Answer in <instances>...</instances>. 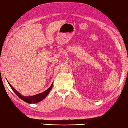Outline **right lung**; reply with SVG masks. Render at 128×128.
<instances>
[{
	"mask_svg": "<svg viewBox=\"0 0 128 128\" xmlns=\"http://www.w3.org/2000/svg\"><path fill=\"white\" fill-rule=\"evenodd\" d=\"M8 84H9V86H10V88L12 89V90H13L14 92L16 93V95H17L21 100H22L23 101H24V102H25L28 104H32V103L35 104V103H37L38 102H40V101H42V100L44 99V98L47 96L48 94H49V92H50V90H51V88H52V86H53V83H52L51 86H50V88L47 89V90H46L42 93L38 94H37V95H34V96H24L23 95H22L21 94H19L18 91H16V89L14 88L12 86L9 82H8Z\"/></svg>",
	"mask_w": 128,
	"mask_h": 128,
	"instance_id": "obj_1",
	"label": "right lung"
}]
</instances>
